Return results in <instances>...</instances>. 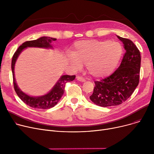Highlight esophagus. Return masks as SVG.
Returning a JSON list of instances; mask_svg holds the SVG:
<instances>
[{
    "label": "esophagus",
    "instance_id": "esophagus-1",
    "mask_svg": "<svg viewBox=\"0 0 154 154\" xmlns=\"http://www.w3.org/2000/svg\"><path fill=\"white\" fill-rule=\"evenodd\" d=\"M77 80H79V81H80V82H85V79H84V78H83L82 77H80V76H77Z\"/></svg>",
    "mask_w": 154,
    "mask_h": 154
}]
</instances>
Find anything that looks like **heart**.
Here are the masks:
<instances>
[{"instance_id":"1","label":"heart","mask_w":154,"mask_h":154,"mask_svg":"<svg viewBox=\"0 0 154 154\" xmlns=\"http://www.w3.org/2000/svg\"><path fill=\"white\" fill-rule=\"evenodd\" d=\"M122 54V47L116 42L85 40L77 42L67 59L76 69L86 64L87 70L95 78H103L112 74Z\"/></svg>"}]
</instances>
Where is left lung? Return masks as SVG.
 I'll use <instances>...</instances> for the list:
<instances>
[{
    "instance_id": "1",
    "label": "left lung",
    "mask_w": 154,
    "mask_h": 154,
    "mask_svg": "<svg viewBox=\"0 0 154 154\" xmlns=\"http://www.w3.org/2000/svg\"><path fill=\"white\" fill-rule=\"evenodd\" d=\"M125 53L119 68L100 81L95 82L90 99L103 107L119 106L127 100L139 82L141 57L140 51L132 40L120 37Z\"/></svg>"
}]
</instances>
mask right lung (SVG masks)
Returning <instances> with one entry per match:
<instances>
[{
  "mask_svg": "<svg viewBox=\"0 0 154 154\" xmlns=\"http://www.w3.org/2000/svg\"><path fill=\"white\" fill-rule=\"evenodd\" d=\"M57 39L55 38H52L49 37H42L36 40L25 42L20 46H19V47L17 48V50L16 51L12 57L11 67L15 91L17 93L19 97L24 103L32 108L48 109L54 107L59 102L64 93V88L67 82L72 81L75 78V75H62L50 92H48L47 94L38 97H33L29 95L26 93L23 92L18 87L15 79L14 67L16 60H17L20 54L27 47L53 48L51 43L52 42V41H55Z\"/></svg>",
  "mask_w": 154,
  "mask_h": 154,
  "instance_id": "1",
  "label": "right lung"
}]
</instances>
